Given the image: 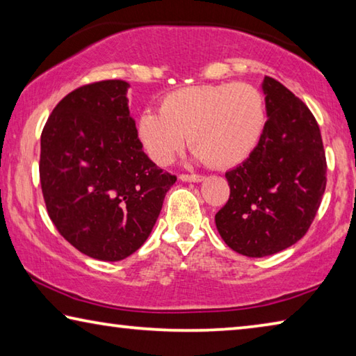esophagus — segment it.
<instances>
[{
	"mask_svg": "<svg viewBox=\"0 0 356 356\" xmlns=\"http://www.w3.org/2000/svg\"><path fill=\"white\" fill-rule=\"evenodd\" d=\"M179 179L182 182H201L204 176H201V174H180Z\"/></svg>",
	"mask_w": 356,
	"mask_h": 356,
	"instance_id": "esophagus-1",
	"label": "esophagus"
}]
</instances>
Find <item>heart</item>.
Wrapping results in <instances>:
<instances>
[{
  "instance_id": "b5f03b06",
  "label": "heart",
  "mask_w": 356,
  "mask_h": 356,
  "mask_svg": "<svg viewBox=\"0 0 356 356\" xmlns=\"http://www.w3.org/2000/svg\"><path fill=\"white\" fill-rule=\"evenodd\" d=\"M265 125L264 95L250 83L197 84L166 94L160 113L147 110L138 131L155 163L168 165L188 135L195 156L210 166L243 161L261 140Z\"/></svg>"
}]
</instances>
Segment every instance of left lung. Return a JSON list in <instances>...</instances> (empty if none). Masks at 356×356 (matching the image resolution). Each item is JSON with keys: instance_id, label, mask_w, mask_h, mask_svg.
<instances>
[{"instance_id": "8db88e82", "label": "left lung", "mask_w": 356, "mask_h": 356, "mask_svg": "<svg viewBox=\"0 0 356 356\" xmlns=\"http://www.w3.org/2000/svg\"><path fill=\"white\" fill-rule=\"evenodd\" d=\"M268 120L257 146L226 172L231 195L215 215L225 243L248 257L289 248L308 232L327 186L321 129L295 94L265 76Z\"/></svg>"}]
</instances>
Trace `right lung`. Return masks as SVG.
<instances>
[{
  "label": "right lung",
  "instance_id": "right-lung-1",
  "mask_svg": "<svg viewBox=\"0 0 356 356\" xmlns=\"http://www.w3.org/2000/svg\"><path fill=\"white\" fill-rule=\"evenodd\" d=\"M127 89L122 80L76 88L55 106L40 136L48 216L78 251L108 262L146 242L177 180L144 154Z\"/></svg>",
  "mask_w": 356,
  "mask_h": 356
}]
</instances>
